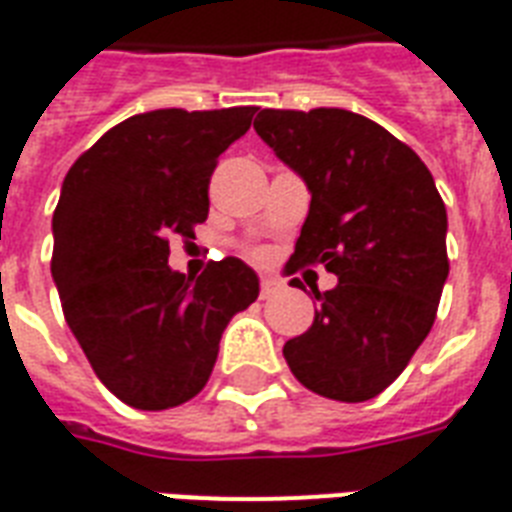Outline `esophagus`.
Wrapping results in <instances>:
<instances>
[{
    "mask_svg": "<svg viewBox=\"0 0 512 512\" xmlns=\"http://www.w3.org/2000/svg\"><path fill=\"white\" fill-rule=\"evenodd\" d=\"M280 291H283V283L275 280V277H264V280H261V299H269V296H275V293Z\"/></svg>",
    "mask_w": 512,
    "mask_h": 512,
    "instance_id": "obj_1",
    "label": "esophagus"
}]
</instances>
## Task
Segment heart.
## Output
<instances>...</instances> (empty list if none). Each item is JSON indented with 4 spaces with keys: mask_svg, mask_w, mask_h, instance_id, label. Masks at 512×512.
<instances>
[{
    "mask_svg": "<svg viewBox=\"0 0 512 512\" xmlns=\"http://www.w3.org/2000/svg\"><path fill=\"white\" fill-rule=\"evenodd\" d=\"M248 256H251V259H264V251H261V248H248Z\"/></svg>",
    "mask_w": 512,
    "mask_h": 512,
    "instance_id": "obj_1",
    "label": "heart"
}]
</instances>
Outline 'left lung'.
I'll return each mask as SVG.
<instances>
[{
    "label": "left lung",
    "instance_id": "obj_1",
    "mask_svg": "<svg viewBox=\"0 0 512 512\" xmlns=\"http://www.w3.org/2000/svg\"><path fill=\"white\" fill-rule=\"evenodd\" d=\"M253 128L312 192L288 275L339 277L315 288L312 326L283 347L288 368L323 398H376L430 334L449 277L433 176L411 146L347 109H261Z\"/></svg>",
    "mask_w": 512,
    "mask_h": 512
}]
</instances>
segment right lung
<instances>
[{
    "instance_id": "right-lung-1",
    "label": "right lung",
    "mask_w": 512,
    "mask_h": 512,
    "mask_svg": "<svg viewBox=\"0 0 512 512\" xmlns=\"http://www.w3.org/2000/svg\"><path fill=\"white\" fill-rule=\"evenodd\" d=\"M256 106L157 109L114 125L63 178L53 213V280L95 376L133 408L162 411L208 384L224 328L259 296L240 259L200 277L168 267L170 235L208 219L219 154Z\"/></svg>"
}]
</instances>
